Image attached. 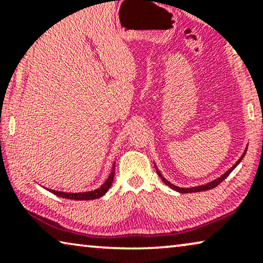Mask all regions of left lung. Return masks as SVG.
I'll return each mask as SVG.
<instances>
[{
    "label": "left lung",
    "instance_id": "left-lung-1",
    "mask_svg": "<svg viewBox=\"0 0 263 263\" xmlns=\"http://www.w3.org/2000/svg\"><path fill=\"white\" fill-rule=\"evenodd\" d=\"M246 153H247V149L244 150V153H243V155L241 156V158H239V160L236 162V163L232 165V167L228 170V172H225L223 175L221 176H219V177H217L216 180H213V181H211V182H209V183H205V184H200V186H197V187H191V188H182V187H177V186H175V184H173V183H170L169 181L165 179V177L162 175L161 174V172L160 170H158V168L156 167V165H155V167H156V170H157V174H158V176L161 177L162 179V181H163V182L167 184V186H169L170 188H172V190H174V191H176V192H179V193H194V192H202V191H209V190H211V188H214L216 186H218V184H219L221 181H224L225 179H227V177L230 175V173L232 172V170H234L236 167H237V165L239 164V162H241L242 160H243V157L246 156Z\"/></svg>",
    "mask_w": 263,
    "mask_h": 263
}]
</instances>
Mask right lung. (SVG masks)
<instances>
[{
    "mask_svg": "<svg viewBox=\"0 0 263 263\" xmlns=\"http://www.w3.org/2000/svg\"><path fill=\"white\" fill-rule=\"evenodd\" d=\"M114 169H116V163H113L109 175L106 179L105 182H103L101 186H100L99 188H96V190H94V191L81 192V193H68V192H59V191L50 190V188H46V190L61 198L72 199V200H93V199H98L100 197H102L103 194L107 193V191H108V188L110 187V184H112V182H113L114 174H116Z\"/></svg>",
    "mask_w": 263,
    "mask_h": 263,
    "instance_id": "obj_1",
    "label": "right lung"
}]
</instances>
